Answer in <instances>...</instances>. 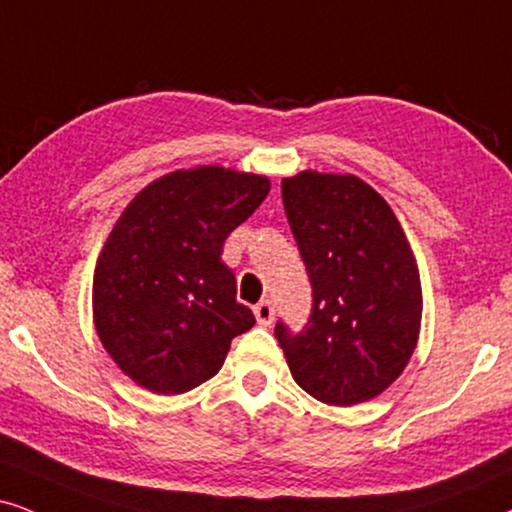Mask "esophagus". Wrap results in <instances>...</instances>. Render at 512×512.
Masks as SVG:
<instances>
[{
  "mask_svg": "<svg viewBox=\"0 0 512 512\" xmlns=\"http://www.w3.org/2000/svg\"><path fill=\"white\" fill-rule=\"evenodd\" d=\"M255 316H257V321L262 323V326H269V323L274 321V316H276L274 304H271L269 300L257 302V304H255Z\"/></svg>",
  "mask_w": 512,
  "mask_h": 512,
  "instance_id": "obj_1",
  "label": "esophagus"
}]
</instances>
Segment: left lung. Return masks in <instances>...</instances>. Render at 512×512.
Segmentation results:
<instances>
[{
  "label": "left lung",
  "instance_id": "8db88e82",
  "mask_svg": "<svg viewBox=\"0 0 512 512\" xmlns=\"http://www.w3.org/2000/svg\"><path fill=\"white\" fill-rule=\"evenodd\" d=\"M281 196L312 312L300 331L278 321L274 335L304 392L359 404L392 385L416 349V257L390 205L352 174L302 172L281 181Z\"/></svg>",
  "mask_w": 512,
  "mask_h": 512
}]
</instances>
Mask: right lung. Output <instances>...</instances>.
<instances>
[{
  "instance_id": "1",
  "label": "right lung",
  "mask_w": 512,
  "mask_h": 512,
  "mask_svg": "<svg viewBox=\"0 0 512 512\" xmlns=\"http://www.w3.org/2000/svg\"><path fill=\"white\" fill-rule=\"evenodd\" d=\"M267 193V177L196 167L148 184L122 212L96 262L94 323L115 364L146 390L205 383L231 340L255 326L222 250Z\"/></svg>"
}]
</instances>
